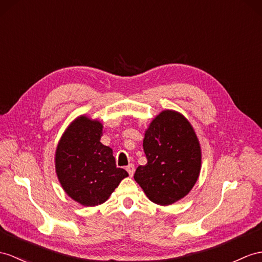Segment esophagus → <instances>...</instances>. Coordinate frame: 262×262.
I'll return each instance as SVG.
<instances>
[{
	"label": "esophagus",
	"mask_w": 262,
	"mask_h": 262,
	"mask_svg": "<svg viewBox=\"0 0 262 262\" xmlns=\"http://www.w3.org/2000/svg\"><path fill=\"white\" fill-rule=\"evenodd\" d=\"M126 171H127V173L130 174V177H132L133 173H135V164L130 163L129 165H127V167H126Z\"/></svg>",
	"instance_id": "esophagus-1"
}]
</instances>
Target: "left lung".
<instances>
[{
    "mask_svg": "<svg viewBox=\"0 0 262 262\" xmlns=\"http://www.w3.org/2000/svg\"><path fill=\"white\" fill-rule=\"evenodd\" d=\"M148 163L139 165L135 180L149 200L170 206L186 196L201 170V146L189 120L174 110H163L144 132Z\"/></svg>",
    "mask_w": 262,
    "mask_h": 262,
    "instance_id": "obj_1",
    "label": "left lung"
}]
</instances>
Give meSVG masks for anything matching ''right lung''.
Masks as SVG:
<instances>
[{"instance_id": "add662e5", "label": "right lung", "mask_w": 262, "mask_h": 262, "mask_svg": "<svg viewBox=\"0 0 262 262\" xmlns=\"http://www.w3.org/2000/svg\"><path fill=\"white\" fill-rule=\"evenodd\" d=\"M103 124L82 114L74 119L57 143L55 172L66 193L84 207L102 205L126 178L117 168L110 146L100 142Z\"/></svg>"}]
</instances>
